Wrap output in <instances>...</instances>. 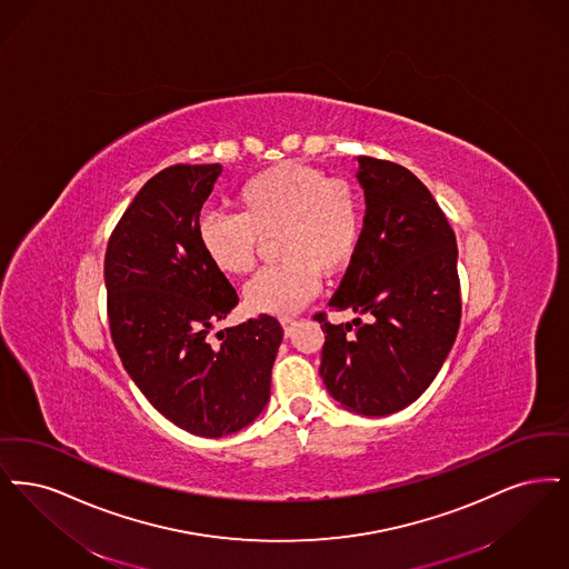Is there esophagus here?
<instances>
[{
    "label": "esophagus",
    "instance_id": "esophagus-1",
    "mask_svg": "<svg viewBox=\"0 0 569 569\" xmlns=\"http://www.w3.org/2000/svg\"><path fill=\"white\" fill-rule=\"evenodd\" d=\"M280 325H282V329H284V336L289 338V336L293 333V329H296L297 321L293 317H284V319H280Z\"/></svg>",
    "mask_w": 569,
    "mask_h": 569
}]
</instances>
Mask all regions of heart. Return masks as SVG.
Instances as JSON below:
<instances>
[{"instance_id": "heart-1", "label": "heart", "mask_w": 569, "mask_h": 569, "mask_svg": "<svg viewBox=\"0 0 569 569\" xmlns=\"http://www.w3.org/2000/svg\"><path fill=\"white\" fill-rule=\"evenodd\" d=\"M236 217L206 214L199 247L214 270L244 276L254 268L261 238H273L282 259L244 289L248 310L287 317L319 291V278L345 272L363 236V199L340 178L280 163L250 176L233 196Z\"/></svg>"}]
</instances>
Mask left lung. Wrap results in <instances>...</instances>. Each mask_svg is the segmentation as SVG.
Masks as SVG:
<instances>
[{
    "label": "left lung",
    "instance_id": "1",
    "mask_svg": "<svg viewBox=\"0 0 569 569\" xmlns=\"http://www.w3.org/2000/svg\"><path fill=\"white\" fill-rule=\"evenodd\" d=\"M366 196L361 244L331 297L333 310L368 315L331 325L322 382L350 412L387 417L417 401L455 345L461 321L457 240L429 189L410 170L357 157Z\"/></svg>",
    "mask_w": 569,
    "mask_h": 569
}]
</instances>
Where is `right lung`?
I'll use <instances>...</instances> for the list:
<instances>
[{
  "mask_svg": "<svg viewBox=\"0 0 569 569\" xmlns=\"http://www.w3.org/2000/svg\"><path fill=\"white\" fill-rule=\"evenodd\" d=\"M219 163L172 166L152 176L117 224L103 261L110 333L123 368L176 427L222 438L248 427L270 401L282 342L273 317L208 333L238 306L224 273L199 247L201 206Z\"/></svg>",
  "mask_w": 569,
  "mask_h": 569,
  "instance_id": "right-lung-1",
  "label": "right lung"
}]
</instances>
